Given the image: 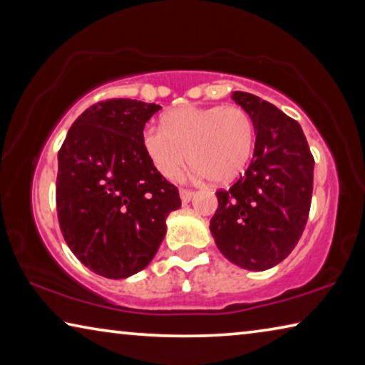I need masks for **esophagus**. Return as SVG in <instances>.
<instances>
[{"instance_id": "34e87169", "label": "esophagus", "mask_w": 365, "mask_h": 365, "mask_svg": "<svg viewBox=\"0 0 365 365\" xmlns=\"http://www.w3.org/2000/svg\"><path fill=\"white\" fill-rule=\"evenodd\" d=\"M193 191L191 190H185V188H182L180 190V197H182V202L183 205H187V202H190L191 201V197H193Z\"/></svg>"}]
</instances>
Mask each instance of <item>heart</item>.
Returning a JSON list of instances; mask_svg holds the SVG:
<instances>
[{
  "mask_svg": "<svg viewBox=\"0 0 365 365\" xmlns=\"http://www.w3.org/2000/svg\"><path fill=\"white\" fill-rule=\"evenodd\" d=\"M148 159L160 175L175 178L187 163L196 178L224 185L237 178L255 151L256 128L240 106H185L163 117V127L141 133Z\"/></svg>",
  "mask_w": 365,
  "mask_h": 365,
  "instance_id": "1",
  "label": "heart"
}]
</instances>
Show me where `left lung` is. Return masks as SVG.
Masks as SVG:
<instances>
[{"mask_svg": "<svg viewBox=\"0 0 365 365\" xmlns=\"http://www.w3.org/2000/svg\"><path fill=\"white\" fill-rule=\"evenodd\" d=\"M233 101L256 128L250 168L219 190L211 233L222 255L238 267L265 270L280 264L304 232L312 200L314 158L298 122L245 91Z\"/></svg>", "mask_w": 365, "mask_h": 365, "instance_id": "8db88e82", "label": "left lung"}]
</instances>
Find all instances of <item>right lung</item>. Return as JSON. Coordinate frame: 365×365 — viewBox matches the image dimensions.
I'll return each instance as SVG.
<instances>
[{"mask_svg":"<svg viewBox=\"0 0 365 365\" xmlns=\"http://www.w3.org/2000/svg\"><path fill=\"white\" fill-rule=\"evenodd\" d=\"M159 104L100 101L85 109L58 154L61 232L80 262L106 279L143 270L182 206L175 185L154 169L141 143Z\"/></svg>","mask_w":365,"mask_h":365,"instance_id":"add662e5","label":"right lung"}]
</instances>
